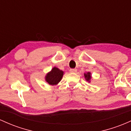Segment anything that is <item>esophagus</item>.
Returning <instances> with one entry per match:
<instances>
[{"mask_svg":"<svg viewBox=\"0 0 131 131\" xmlns=\"http://www.w3.org/2000/svg\"><path fill=\"white\" fill-rule=\"evenodd\" d=\"M69 71L71 73H75L77 72V69H70Z\"/></svg>","mask_w":131,"mask_h":131,"instance_id":"obj_1","label":"esophagus"}]
</instances>
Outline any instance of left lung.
Wrapping results in <instances>:
<instances>
[{
    "mask_svg": "<svg viewBox=\"0 0 131 131\" xmlns=\"http://www.w3.org/2000/svg\"><path fill=\"white\" fill-rule=\"evenodd\" d=\"M84 77H85V79L86 80V82H91V80H92V75H91V73L90 72H88L86 73H84Z\"/></svg>",
    "mask_w": 131,
    "mask_h": 131,
    "instance_id": "8db88e82",
    "label": "left lung"
}]
</instances>
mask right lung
<instances>
[{"instance_id": "1", "label": "right lung", "mask_w": 131, "mask_h": 131, "mask_svg": "<svg viewBox=\"0 0 131 131\" xmlns=\"http://www.w3.org/2000/svg\"><path fill=\"white\" fill-rule=\"evenodd\" d=\"M64 72L57 67H54L45 76V81L50 85H58L64 75Z\"/></svg>"}]
</instances>
